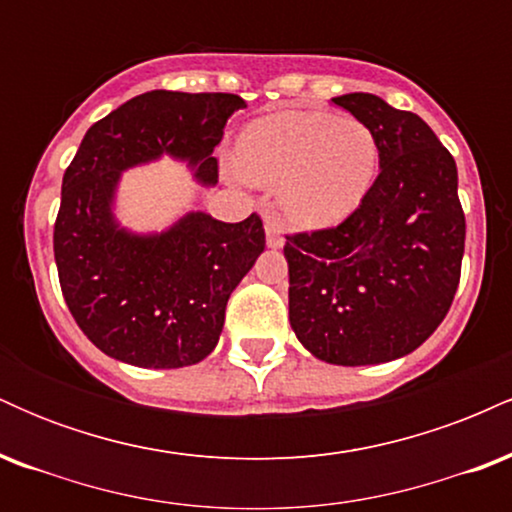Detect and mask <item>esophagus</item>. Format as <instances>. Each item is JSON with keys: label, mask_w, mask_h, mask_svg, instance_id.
<instances>
[{"label": "esophagus", "mask_w": 512, "mask_h": 512, "mask_svg": "<svg viewBox=\"0 0 512 512\" xmlns=\"http://www.w3.org/2000/svg\"><path fill=\"white\" fill-rule=\"evenodd\" d=\"M264 233H267V245L269 248H281L284 245V231L274 219L264 221Z\"/></svg>", "instance_id": "34e87169"}]
</instances>
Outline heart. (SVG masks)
<instances>
[{
    "instance_id": "heart-1",
    "label": "heart",
    "mask_w": 512,
    "mask_h": 512,
    "mask_svg": "<svg viewBox=\"0 0 512 512\" xmlns=\"http://www.w3.org/2000/svg\"><path fill=\"white\" fill-rule=\"evenodd\" d=\"M236 166L257 185L279 187L289 219L327 226L361 207L378 178L380 144L358 117L286 110L243 129Z\"/></svg>"
}]
</instances>
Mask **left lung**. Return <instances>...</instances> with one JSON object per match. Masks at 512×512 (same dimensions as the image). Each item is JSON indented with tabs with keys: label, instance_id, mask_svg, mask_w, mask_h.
Segmentation results:
<instances>
[{
	"label": "left lung",
	"instance_id": "8db88e82",
	"mask_svg": "<svg viewBox=\"0 0 512 512\" xmlns=\"http://www.w3.org/2000/svg\"><path fill=\"white\" fill-rule=\"evenodd\" d=\"M373 129L380 173L334 228L286 236L289 320L334 366L407 356L448 315L464 255L457 166L433 129L373 93L332 98Z\"/></svg>",
	"mask_w": 512,
	"mask_h": 512
}]
</instances>
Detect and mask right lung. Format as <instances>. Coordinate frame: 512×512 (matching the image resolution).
Segmentation results:
<instances>
[{
  "label": "right lung",
  "instance_id": "obj_1",
  "mask_svg": "<svg viewBox=\"0 0 512 512\" xmlns=\"http://www.w3.org/2000/svg\"><path fill=\"white\" fill-rule=\"evenodd\" d=\"M245 101L233 93L149 91L105 115L64 170L55 221L62 296L103 354L139 368H182L219 344L226 303L264 250L257 214L240 223L192 211L154 236L117 226L122 170L168 154L204 185L219 180L214 146Z\"/></svg>",
  "mask_w": 512,
  "mask_h": 512
}]
</instances>
